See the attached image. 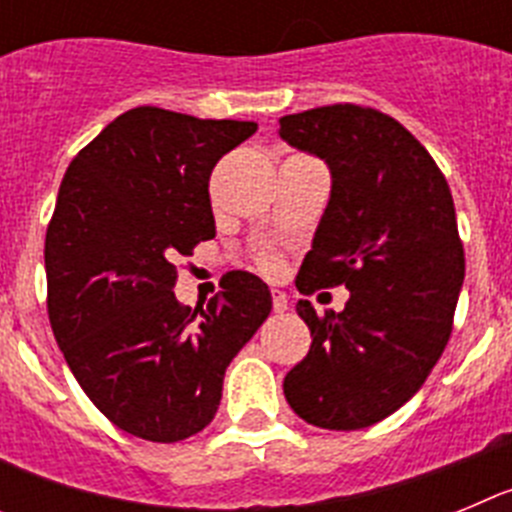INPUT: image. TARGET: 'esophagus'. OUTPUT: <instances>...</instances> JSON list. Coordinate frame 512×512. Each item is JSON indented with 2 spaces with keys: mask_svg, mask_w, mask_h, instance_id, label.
Listing matches in <instances>:
<instances>
[{
  "mask_svg": "<svg viewBox=\"0 0 512 512\" xmlns=\"http://www.w3.org/2000/svg\"><path fill=\"white\" fill-rule=\"evenodd\" d=\"M271 307H274V312H284L289 307V300L284 292H279V289H274L271 292Z\"/></svg>",
  "mask_w": 512,
  "mask_h": 512,
  "instance_id": "esophagus-1",
  "label": "esophagus"
}]
</instances>
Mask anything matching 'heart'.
<instances>
[{
	"mask_svg": "<svg viewBox=\"0 0 512 512\" xmlns=\"http://www.w3.org/2000/svg\"><path fill=\"white\" fill-rule=\"evenodd\" d=\"M259 266L264 271H269V274H274V271H279V266H282V259H279L277 253H271V251H264L259 253Z\"/></svg>",
	"mask_w": 512,
	"mask_h": 512,
	"instance_id": "1",
	"label": "heart"
}]
</instances>
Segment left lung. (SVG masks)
<instances>
[{"mask_svg": "<svg viewBox=\"0 0 512 512\" xmlns=\"http://www.w3.org/2000/svg\"><path fill=\"white\" fill-rule=\"evenodd\" d=\"M279 135L333 176L297 289L351 292L343 312L297 302L312 343L284 397L310 425L359 431L400 410L449 343L464 282L454 197L420 140L374 107L284 115Z\"/></svg>", "mask_w": 512, "mask_h": 512, "instance_id": "left-lung-1", "label": "left lung"}]
</instances>
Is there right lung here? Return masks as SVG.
Here are the masks:
<instances>
[{
	"label": "right lung",
	"instance_id": "1",
	"mask_svg": "<svg viewBox=\"0 0 512 512\" xmlns=\"http://www.w3.org/2000/svg\"><path fill=\"white\" fill-rule=\"evenodd\" d=\"M256 128L135 107L66 169L45 233L48 318L81 390L125 433H200L225 369L269 318V287L248 271L205 307L174 297L176 259L215 238L212 169Z\"/></svg>",
	"mask_w": 512,
	"mask_h": 512
}]
</instances>
